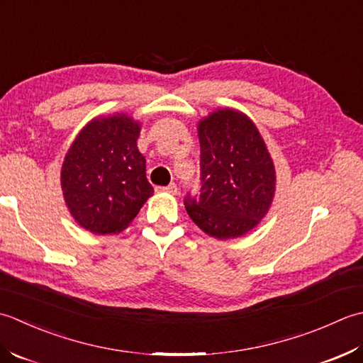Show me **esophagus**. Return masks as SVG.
<instances>
[{"label": "esophagus", "mask_w": 363, "mask_h": 363, "mask_svg": "<svg viewBox=\"0 0 363 363\" xmlns=\"http://www.w3.org/2000/svg\"><path fill=\"white\" fill-rule=\"evenodd\" d=\"M158 191H164V192H169V194H177V191H179V188H177L175 183H171V184H169V186L160 188Z\"/></svg>", "instance_id": "obj_1"}]
</instances>
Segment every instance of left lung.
Wrapping results in <instances>:
<instances>
[{
  "mask_svg": "<svg viewBox=\"0 0 363 363\" xmlns=\"http://www.w3.org/2000/svg\"><path fill=\"white\" fill-rule=\"evenodd\" d=\"M201 197L186 199L189 218L211 238H240L262 223L276 196V167L257 125L235 108L197 123Z\"/></svg>",
  "mask_w": 363,
  "mask_h": 363,
  "instance_id": "8db88e82",
  "label": "left lung"
}]
</instances>
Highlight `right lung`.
Returning <instances> with one entry per match:
<instances>
[{"label": "right lung", "mask_w": 363, "mask_h": 363, "mask_svg": "<svg viewBox=\"0 0 363 363\" xmlns=\"http://www.w3.org/2000/svg\"><path fill=\"white\" fill-rule=\"evenodd\" d=\"M140 122L130 114L99 116L86 123L61 167V188L75 223L94 235L127 228L153 196L138 149Z\"/></svg>", "instance_id": "right-lung-1"}]
</instances>
